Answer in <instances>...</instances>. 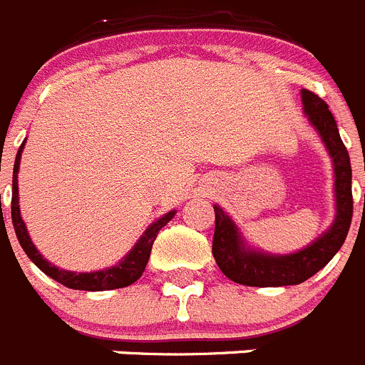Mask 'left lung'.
<instances>
[{
    "mask_svg": "<svg viewBox=\"0 0 365 365\" xmlns=\"http://www.w3.org/2000/svg\"><path fill=\"white\" fill-rule=\"evenodd\" d=\"M303 109L307 113L320 137L324 138L334 164V192H336V219L322 237L291 256H269L245 247L240 232L225 212L214 206L215 230L212 254L222 274L232 282L248 287L298 285L324 269L340 250L347 237L353 219V192H351V160L341 143L338 125L329 106L316 93L302 89Z\"/></svg>",
    "mask_w": 365,
    "mask_h": 365,
    "instance_id": "8db88e82",
    "label": "left lung"
}]
</instances>
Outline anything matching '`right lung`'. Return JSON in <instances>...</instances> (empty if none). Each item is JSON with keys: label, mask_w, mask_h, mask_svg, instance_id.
I'll use <instances>...</instances> for the list:
<instances>
[{"label": "right lung", "mask_w": 365, "mask_h": 365, "mask_svg": "<svg viewBox=\"0 0 365 365\" xmlns=\"http://www.w3.org/2000/svg\"><path fill=\"white\" fill-rule=\"evenodd\" d=\"M21 150H24V144L19 146L18 155H16L14 160V173H12V201H11V214H12V225H14L16 237H18L19 245L25 250L31 261L41 272H45L47 276H51L53 279H56L58 283L74 289V291H111V289H122V287H128L131 283L137 282L140 276H143L144 269L148 265V259H150L151 247H153V241L157 237V234L160 232V228L166 227V222L175 215V212H168L166 215H163L160 219L151 225L144 235L138 240V243L135 245L133 250H131L128 256L124 257V261H120L117 267H111L108 270H98V272H69V270L56 269L54 265H51L49 261L43 259L41 254L38 252L36 247L32 245L31 237L27 234V228H25V222L19 215V205H18V170H19V159H21Z\"/></svg>", "instance_id": "obj_1"}]
</instances>
